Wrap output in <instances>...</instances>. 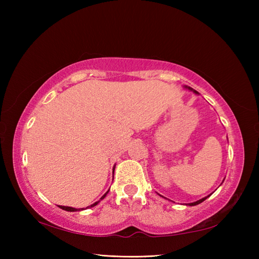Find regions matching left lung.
<instances>
[{"label":"left lung","instance_id":"8db88e82","mask_svg":"<svg viewBox=\"0 0 259 259\" xmlns=\"http://www.w3.org/2000/svg\"><path fill=\"white\" fill-rule=\"evenodd\" d=\"M185 88H186V89H188V90H190V91H192V92H194V93H196V95H199V93H198L196 90H194V89H192V88H190V87H187V85H185ZM159 195V194H158ZM211 195V194H210ZM210 195H208L207 197H203V198H201V199H199V200H197V201H195V202H190V203H187V205H188V206H196V205H199V203H201L203 200H206L207 199V198L209 197V196H210ZM159 196H160V197H162V198H166V197H163V196H161V195H159ZM166 199H167V198H166Z\"/></svg>","mask_w":259,"mask_h":259}]
</instances>
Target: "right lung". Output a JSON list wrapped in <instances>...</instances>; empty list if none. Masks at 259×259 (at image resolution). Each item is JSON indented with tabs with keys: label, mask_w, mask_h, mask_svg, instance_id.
I'll list each match as a JSON object with an SVG mask.
<instances>
[{
	"label": "right lung",
	"mask_w": 259,
	"mask_h": 259,
	"mask_svg": "<svg viewBox=\"0 0 259 259\" xmlns=\"http://www.w3.org/2000/svg\"><path fill=\"white\" fill-rule=\"evenodd\" d=\"M113 172H114V167H113ZM108 192H109V190H108V191L106 192V194H104V195H103V196L100 198V200H99V201H96L95 203H92V205H91V206H89V207L91 208V207H95V206H97L99 202H100L102 199H104V197L107 196ZM59 207L61 208V209H63V210H67V211H79V210H83V209H84V208H81V209L79 208V209H78V208H73V207H67V206H59ZM89 207H87V208H89Z\"/></svg>",
	"instance_id": "obj_1"
}]
</instances>
